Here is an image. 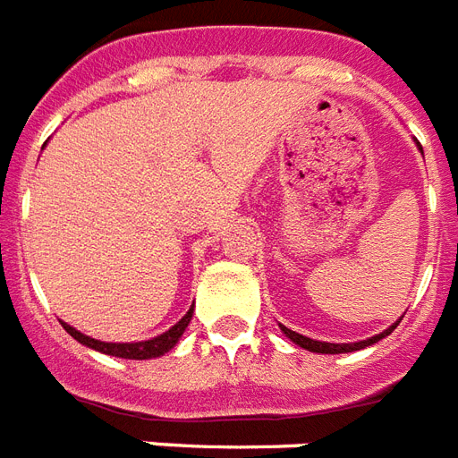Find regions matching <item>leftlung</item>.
Instances as JSON below:
<instances>
[{
	"mask_svg": "<svg viewBox=\"0 0 458 458\" xmlns=\"http://www.w3.org/2000/svg\"><path fill=\"white\" fill-rule=\"evenodd\" d=\"M397 327V324H394ZM390 327L387 331L378 333V335H374V338L369 340H360V343H343V345H338V343H321V340H312V338H305V335H300V333L291 331V328L281 327V331L286 333L288 338L295 343V345L305 347V350H310V352H319V354H340V352H354V350H361V347H369L374 345V343H378L380 338H386L387 333H393V328Z\"/></svg>",
	"mask_w": 458,
	"mask_h": 458,
	"instance_id": "obj_1",
	"label": "left lung"
}]
</instances>
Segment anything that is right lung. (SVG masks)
Here are the masks:
<instances>
[{
	"instance_id": "right-lung-1",
	"label": "right lung",
	"mask_w": 458,
	"mask_h": 458,
	"mask_svg": "<svg viewBox=\"0 0 458 458\" xmlns=\"http://www.w3.org/2000/svg\"><path fill=\"white\" fill-rule=\"evenodd\" d=\"M191 314L193 307L170 328V331H165L163 335H158V338L144 340V343H101V340H94L89 338V335H84V333L75 331V328L68 327V324H64V328L71 333L78 343L91 347V350H98V352L113 354V357H123V360H151V357H160V354H165L167 350H172V347L177 345V340L182 338V333H184V328L189 327V321H191Z\"/></svg>"
}]
</instances>
